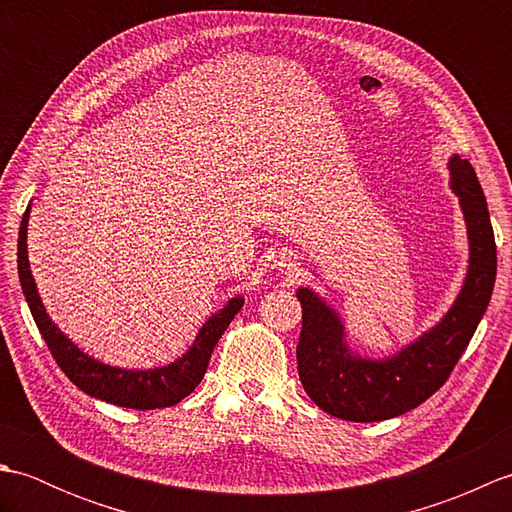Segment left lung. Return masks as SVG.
<instances>
[{
	"instance_id": "8db88e82",
	"label": "left lung",
	"mask_w": 512,
	"mask_h": 512,
	"mask_svg": "<svg viewBox=\"0 0 512 512\" xmlns=\"http://www.w3.org/2000/svg\"><path fill=\"white\" fill-rule=\"evenodd\" d=\"M451 189L469 233V273L451 310L398 354L369 361L345 345V328L319 295L299 288L303 325L297 345L301 385L314 405L334 418L378 422L402 416L422 405L447 383L453 367L469 345L493 295L497 248L486 198L469 160H449Z\"/></svg>"
}]
</instances>
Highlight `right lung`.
Wrapping results in <instances>:
<instances>
[{
  "label": "right lung",
  "instance_id": "add662e5",
  "mask_svg": "<svg viewBox=\"0 0 512 512\" xmlns=\"http://www.w3.org/2000/svg\"><path fill=\"white\" fill-rule=\"evenodd\" d=\"M28 215L30 209H26L24 213L17 239L19 281L43 341H46L54 361L63 369V374L92 398L112 402V405L127 409H162L176 405L182 398H187L191 391L200 385L206 367H209L213 347L220 341V336L228 328V323L235 319V314L242 310L244 299L235 297L228 301L220 312L213 314V317L202 325L200 334L195 336L189 352L178 358L176 363L156 369H145V372L143 369L132 372V369L99 363L94 361L92 356L83 354L79 347L52 323L46 308H43V301L39 297V290L35 279H32L28 264Z\"/></svg>",
  "mask_w": 512,
  "mask_h": 512
}]
</instances>
